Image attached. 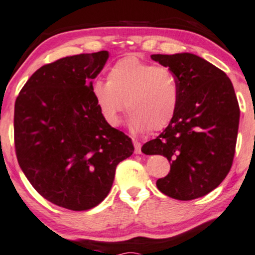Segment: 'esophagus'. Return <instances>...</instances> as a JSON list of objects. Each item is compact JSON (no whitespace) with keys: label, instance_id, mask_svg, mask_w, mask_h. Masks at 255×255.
Returning <instances> with one entry per match:
<instances>
[{"label":"esophagus","instance_id":"obj_1","mask_svg":"<svg viewBox=\"0 0 255 255\" xmlns=\"http://www.w3.org/2000/svg\"><path fill=\"white\" fill-rule=\"evenodd\" d=\"M133 145H135V151L136 154H141V147L142 144L137 139H133Z\"/></svg>","mask_w":255,"mask_h":255}]
</instances>
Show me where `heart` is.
Masks as SVG:
<instances>
[{
	"mask_svg": "<svg viewBox=\"0 0 255 255\" xmlns=\"http://www.w3.org/2000/svg\"><path fill=\"white\" fill-rule=\"evenodd\" d=\"M91 93L107 124L119 125L120 113L128 108L130 128L138 132L167 128L181 99L179 82L170 68L136 56L117 61L108 70L107 82L94 83Z\"/></svg>",
	"mask_w": 255,
	"mask_h": 255,
	"instance_id": "heart-1",
	"label": "heart"
}]
</instances>
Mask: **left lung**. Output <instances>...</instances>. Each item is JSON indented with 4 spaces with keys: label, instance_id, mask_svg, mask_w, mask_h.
Returning a JSON list of instances; mask_svg holds the SVG:
<instances>
[{
    "label": "left lung",
    "instance_id": "obj_1",
    "mask_svg": "<svg viewBox=\"0 0 255 255\" xmlns=\"http://www.w3.org/2000/svg\"><path fill=\"white\" fill-rule=\"evenodd\" d=\"M176 74L181 88L172 122L142 151L162 155L170 173L156 181L172 199L205 196L224 181L235 155L240 107L230 78L218 67L190 53L151 55Z\"/></svg>",
    "mask_w": 255,
    "mask_h": 255
}]
</instances>
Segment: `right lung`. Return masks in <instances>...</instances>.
<instances>
[{"mask_svg": "<svg viewBox=\"0 0 255 255\" xmlns=\"http://www.w3.org/2000/svg\"><path fill=\"white\" fill-rule=\"evenodd\" d=\"M108 51L66 56L42 66L14 107L18 162L37 193L72 211L95 207L112 188L131 138L106 123L91 88Z\"/></svg>", "mask_w": 255, "mask_h": 255, "instance_id": "obj_1", "label": "right lung"}]
</instances>
